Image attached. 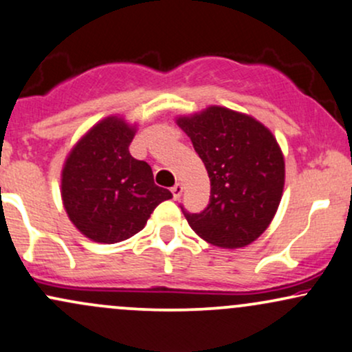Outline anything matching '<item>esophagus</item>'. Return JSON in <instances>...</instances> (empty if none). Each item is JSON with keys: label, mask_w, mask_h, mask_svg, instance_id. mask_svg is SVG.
<instances>
[{"label": "esophagus", "mask_w": 352, "mask_h": 352, "mask_svg": "<svg viewBox=\"0 0 352 352\" xmlns=\"http://www.w3.org/2000/svg\"><path fill=\"white\" fill-rule=\"evenodd\" d=\"M182 192H184V187H182V184H175L172 187V195H173V199H175V200L180 199Z\"/></svg>", "instance_id": "obj_1"}]
</instances>
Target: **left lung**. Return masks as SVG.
I'll use <instances>...</instances> for the list:
<instances>
[{
    "instance_id": "1",
    "label": "left lung",
    "mask_w": 352,
    "mask_h": 352,
    "mask_svg": "<svg viewBox=\"0 0 352 352\" xmlns=\"http://www.w3.org/2000/svg\"><path fill=\"white\" fill-rule=\"evenodd\" d=\"M210 177V201L200 213L180 205L197 235L221 248H241L268 228L280 205L285 160L272 132L253 117L208 107L177 120Z\"/></svg>"
}]
</instances>
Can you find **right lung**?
I'll return each instance as SVG.
<instances>
[{
	"instance_id": "1",
	"label": "right lung",
	"mask_w": 352,
	"mask_h": 352,
	"mask_svg": "<svg viewBox=\"0 0 352 352\" xmlns=\"http://www.w3.org/2000/svg\"><path fill=\"white\" fill-rule=\"evenodd\" d=\"M134 129L107 117L76 144L63 168L64 208L82 235L117 243L145 227L151 213L172 199L153 184L151 165L129 152Z\"/></svg>"
}]
</instances>
